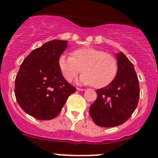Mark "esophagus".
<instances>
[{
	"label": "esophagus",
	"instance_id": "esophagus-1",
	"mask_svg": "<svg viewBox=\"0 0 158 158\" xmlns=\"http://www.w3.org/2000/svg\"><path fill=\"white\" fill-rule=\"evenodd\" d=\"M77 91L82 92V91H85V89H80V88H77Z\"/></svg>",
	"mask_w": 158,
	"mask_h": 158
}]
</instances>
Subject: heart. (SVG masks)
Wrapping results in <instances>:
<instances>
[{"label":"heart","mask_w":158,"mask_h":158,"mask_svg":"<svg viewBox=\"0 0 158 158\" xmlns=\"http://www.w3.org/2000/svg\"><path fill=\"white\" fill-rule=\"evenodd\" d=\"M58 66L63 77L68 82L83 71L78 82L93 85L96 89L107 86L118 73L116 58L104 51L93 47H83L73 52V56L62 54L58 58Z\"/></svg>","instance_id":"obj_1"}]
</instances>
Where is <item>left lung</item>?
<instances>
[{"label": "left lung", "instance_id": "8db88e82", "mask_svg": "<svg viewBox=\"0 0 158 158\" xmlns=\"http://www.w3.org/2000/svg\"><path fill=\"white\" fill-rule=\"evenodd\" d=\"M118 73L108 85L96 89L97 99L89 113L102 127L121 125L131 116L139 103L140 89L134 65L123 53L116 54Z\"/></svg>", "mask_w": 158, "mask_h": 158}]
</instances>
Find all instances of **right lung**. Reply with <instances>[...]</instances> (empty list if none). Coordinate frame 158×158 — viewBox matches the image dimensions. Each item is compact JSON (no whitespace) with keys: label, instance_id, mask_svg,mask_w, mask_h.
<instances>
[{"label":"right lung","instance_id":"obj_1","mask_svg":"<svg viewBox=\"0 0 158 158\" xmlns=\"http://www.w3.org/2000/svg\"><path fill=\"white\" fill-rule=\"evenodd\" d=\"M67 41L54 40L35 49L23 60L15 80V95L22 109L40 120H50L62 111L76 92L64 79L58 58Z\"/></svg>","mask_w":158,"mask_h":158}]
</instances>
